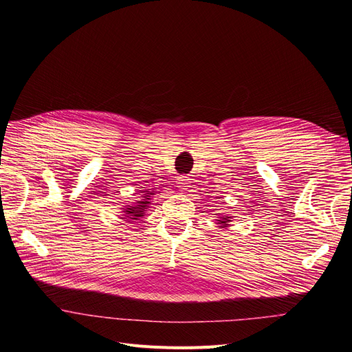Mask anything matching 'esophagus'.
I'll return each mask as SVG.
<instances>
[{"label":"esophagus","mask_w":352,"mask_h":352,"mask_svg":"<svg viewBox=\"0 0 352 352\" xmlns=\"http://www.w3.org/2000/svg\"><path fill=\"white\" fill-rule=\"evenodd\" d=\"M190 178L188 177H178V179H177V187L179 188V190H188V187H190Z\"/></svg>","instance_id":"1"}]
</instances>
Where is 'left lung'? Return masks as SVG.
Listing matches in <instances>:
<instances>
[{
    "instance_id": "1",
    "label": "left lung",
    "mask_w": 352,
    "mask_h": 352,
    "mask_svg": "<svg viewBox=\"0 0 352 352\" xmlns=\"http://www.w3.org/2000/svg\"><path fill=\"white\" fill-rule=\"evenodd\" d=\"M218 221V223L217 224H221V226H228V223H230V221H231V218L230 217H227V215H224V217H221L219 219H217Z\"/></svg>"
}]
</instances>
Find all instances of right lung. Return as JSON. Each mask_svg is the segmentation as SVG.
Masks as SVG:
<instances>
[{
    "label": "right lung",
    "mask_w": 352,
    "mask_h": 352,
    "mask_svg": "<svg viewBox=\"0 0 352 352\" xmlns=\"http://www.w3.org/2000/svg\"><path fill=\"white\" fill-rule=\"evenodd\" d=\"M154 191H145L142 199L137 201L134 206H126V208H124V217L125 219L133 221V219H138L140 217H142L145 214V210L148 208V206H150L151 202V195H153Z\"/></svg>",
    "instance_id": "right-lung-1"
}]
</instances>
